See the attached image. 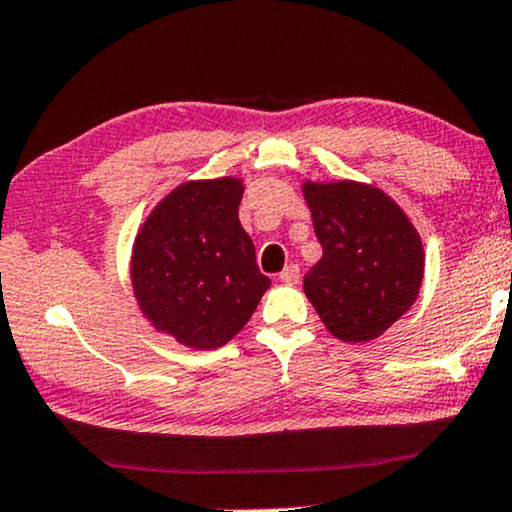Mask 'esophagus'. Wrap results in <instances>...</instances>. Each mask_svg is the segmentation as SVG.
<instances>
[{"mask_svg": "<svg viewBox=\"0 0 512 512\" xmlns=\"http://www.w3.org/2000/svg\"><path fill=\"white\" fill-rule=\"evenodd\" d=\"M278 278H281V281L288 283V285H297L299 278H302V269H299L297 264H288V267L281 271V276H278Z\"/></svg>", "mask_w": 512, "mask_h": 512, "instance_id": "34e87169", "label": "esophagus"}]
</instances>
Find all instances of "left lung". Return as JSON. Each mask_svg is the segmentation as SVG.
<instances>
[{
    "mask_svg": "<svg viewBox=\"0 0 512 512\" xmlns=\"http://www.w3.org/2000/svg\"><path fill=\"white\" fill-rule=\"evenodd\" d=\"M323 257L304 292L327 330L344 342L379 337L410 309L424 278V250L403 210L358 182L304 185Z\"/></svg>",
    "mask_w": 512,
    "mask_h": 512,
    "instance_id": "left-lung-1",
    "label": "left lung"
}]
</instances>
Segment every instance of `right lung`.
Segmentation results:
<instances>
[{"mask_svg": "<svg viewBox=\"0 0 512 512\" xmlns=\"http://www.w3.org/2000/svg\"><path fill=\"white\" fill-rule=\"evenodd\" d=\"M243 187L234 177L187 182L142 224L133 248V288L156 330L194 349L227 344L271 281L238 222Z\"/></svg>", "mask_w": 512, "mask_h": 512, "instance_id": "obj_1", "label": "right lung"}]
</instances>
